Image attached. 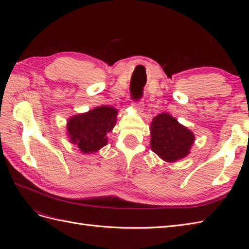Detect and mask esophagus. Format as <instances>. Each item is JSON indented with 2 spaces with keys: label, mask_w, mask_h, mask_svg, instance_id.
<instances>
[{
  "label": "esophagus",
  "mask_w": 249,
  "mask_h": 249,
  "mask_svg": "<svg viewBox=\"0 0 249 249\" xmlns=\"http://www.w3.org/2000/svg\"><path fill=\"white\" fill-rule=\"evenodd\" d=\"M132 106L136 109L137 111L139 112H142L143 109H144V102H143V100H138V101H133L132 103Z\"/></svg>",
  "instance_id": "esophagus-1"
}]
</instances>
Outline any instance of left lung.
<instances>
[{
  "instance_id": "8db88e82",
  "label": "left lung",
  "mask_w": 249,
  "mask_h": 249,
  "mask_svg": "<svg viewBox=\"0 0 249 249\" xmlns=\"http://www.w3.org/2000/svg\"><path fill=\"white\" fill-rule=\"evenodd\" d=\"M150 147L161 159L176 162L190 152L194 135L168 113L157 115L150 124Z\"/></svg>"
}]
</instances>
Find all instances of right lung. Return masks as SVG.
Masks as SVG:
<instances>
[{"label": "right lung", "instance_id": "right-lung-1", "mask_svg": "<svg viewBox=\"0 0 249 249\" xmlns=\"http://www.w3.org/2000/svg\"><path fill=\"white\" fill-rule=\"evenodd\" d=\"M117 110L109 106L97 107L84 114L70 118L67 134L71 141L84 154H92L107 144L106 135L116 124Z\"/></svg>", "mask_w": 249, "mask_h": 249}]
</instances>
